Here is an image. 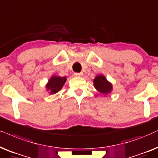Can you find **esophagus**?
I'll return each mask as SVG.
<instances>
[{
    "instance_id": "34e87169",
    "label": "esophagus",
    "mask_w": 158,
    "mask_h": 158,
    "mask_svg": "<svg viewBox=\"0 0 158 158\" xmlns=\"http://www.w3.org/2000/svg\"><path fill=\"white\" fill-rule=\"evenodd\" d=\"M82 75H83V73H74L75 77H81Z\"/></svg>"
}]
</instances>
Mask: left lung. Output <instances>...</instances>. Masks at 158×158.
<instances>
[{
    "label": "left lung",
    "mask_w": 158,
    "mask_h": 158,
    "mask_svg": "<svg viewBox=\"0 0 158 158\" xmlns=\"http://www.w3.org/2000/svg\"><path fill=\"white\" fill-rule=\"evenodd\" d=\"M94 85L95 89L97 90L99 93L104 95L111 93L112 91V85L106 80L105 76L103 75H99L95 77L94 79Z\"/></svg>",
    "instance_id": "8db88e82"
}]
</instances>
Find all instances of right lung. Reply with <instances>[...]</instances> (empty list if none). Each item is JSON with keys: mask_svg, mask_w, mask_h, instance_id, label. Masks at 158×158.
I'll list each match as a JSON object with an SVG mask.
<instances>
[{"mask_svg": "<svg viewBox=\"0 0 158 158\" xmlns=\"http://www.w3.org/2000/svg\"><path fill=\"white\" fill-rule=\"evenodd\" d=\"M66 81V77H59L54 75L48 80V82L46 85V89L50 94H55L60 91Z\"/></svg>", "mask_w": 158, "mask_h": 158, "instance_id": "obj_1", "label": "right lung"}]
</instances>
